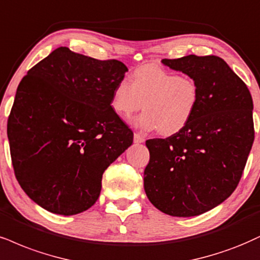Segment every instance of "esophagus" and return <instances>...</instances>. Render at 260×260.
Instances as JSON below:
<instances>
[{"label": "esophagus", "instance_id": "obj_1", "mask_svg": "<svg viewBox=\"0 0 260 260\" xmlns=\"http://www.w3.org/2000/svg\"><path fill=\"white\" fill-rule=\"evenodd\" d=\"M145 140H146V137L143 134H141V133L134 134V141H135V143H142V142H145Z\"/></svg>", "mask_w": 260, "mask_h": 260}]
</instances>
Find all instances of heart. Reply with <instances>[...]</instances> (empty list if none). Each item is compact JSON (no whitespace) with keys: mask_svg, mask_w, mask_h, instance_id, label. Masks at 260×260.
I'll return each mask as SVG.
<instances>
[{"mask_svg":"<svg viewBox=\"0 0 260 260\" xmlns=\"http://www.w3.org/2000/svg\"><path fill=\"white\" fill-rule=\"evenodd\" d=\"M200 91L197 82L161 67L145 66L131 75V84L121 79L112 91L111 107L121 118H129L142 107L134 120L140 129H159L174 135L190 121L197 110Z\"/></svg>","mask_w":260,"mask_h":260,"instance_id":"obj_1","label":"heart"}]
</instances>
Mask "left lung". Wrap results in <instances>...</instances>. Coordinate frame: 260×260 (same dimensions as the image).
I'll use <instances>...</instances> for the list:
<instances>
[{"instance_id": "1", "label": "left lung", "mask_w": 260, "mask_h": 260, "mask_svg": "<svg viewBox=\"0 0 260 260\" xmlns=\"http://www.w3.org/2000/svg\"><path fill=\"white\" fill-rule=\"evenodd\" d=\"M161 62L194 79L200 99L183 129L146 142L145 191L169 216H199L238 187L254 140L252 96L218 56L187 55Z\"/></svg>"}]
</instances>
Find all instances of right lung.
I'll list each match as a JSON object with an SVG mask.
<instances>
[{"mask_svg": "<svg viewBox=\"0 0 260 260\" xmlns=\"http://www.w3.org/2000/svg\"><path fill=\"white\" fill-rule=\"evenodd\" d=\"M127 67L60 47L18 85L7 135L14 174L27 197L72 216L96 203L105 170L133 145L111 107Z\"/></svg>", "mask_w": 260, "mask_h": 260, "instance_id": "add662e5", "label": "right lung"}]
</instances>
